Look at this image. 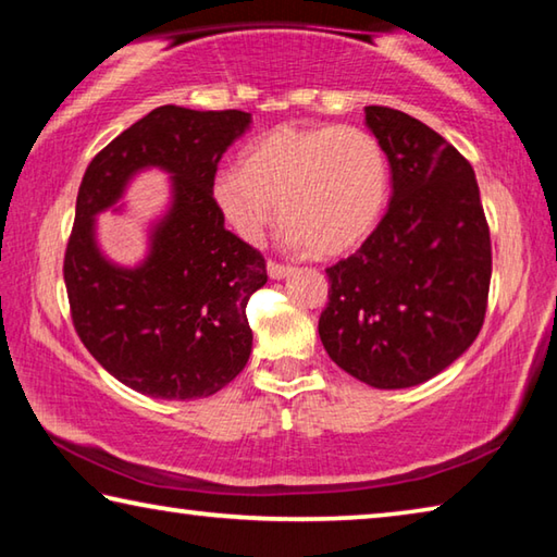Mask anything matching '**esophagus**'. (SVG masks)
I'll return each instance as SVG.
<instances>
[{
	"mask_svg": "<svg viewBox=\"0 0 557 557\" xmlns=\"http://www.w3.org/2000/svg\"><path fill=\"white\" fill-rule=\"evenodd\" d=\"M292 272V268L289 265H282V262H277V260H268V275L272 277V280H282V277H287Z\"/></svg>",
	"mask_w": 557,
	"mask_h": 557,
	"instance_id": "1",
	"label": "esophagus"
}]
</instances>
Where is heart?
<instances>
[{"label":"heart","mask_w":557,"mask_h":557,"mask_svg":"<svg viewBox=\"0 0 557 557\" xmlns=\"http://www.w3.org/2000/svg\"><path fill=\"white\" fill-rule=\"evenodd\" d=\"M391 194V164L369 129L280 125L221 169L211 199L245 243H260L277 206L282 235L319 258L354 250L379 225Z\"/></svg>","instance_id":"obj_1"}]
</instances>
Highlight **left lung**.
<instances>
[{
  "instance_id": "1",
  "label": "left lung",
  "mask_w": 557,
  "mask_h": 557,
  "mask_svg": "<svg viewBox=\"0 0 557 557\" xmlns=\"http://www.w3.org/2000/svg\"><path fill=\"white\" fill-rule=\"evenodd\" d=\"M366 125L393 174L388 211L351 258L326 268L319 338L373 388H410L445 371L482 332L492 238L474 169L400 110L369 106Z\"/></svg>"
}]
</instances>
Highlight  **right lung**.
Instances as JSON below:
<instances>
[{
	"mask_svg": "<svg viewBox=\"0 0 557 557\" xmlns=\"http://www.w3.org/2000/svg\"><path fill=\"white\" fill-rule=\"evenodd\" d=\"M248 125L243 110L162 106L102 147L83 174L63 258L75 334L102 369L149 398H209L250 358L245 307L268 282L265 258L225 231L211 199L221 157ZM145 165L175 174V203L148 260L125 271L99 256L91 215Z\"/></svg>",
	"mask_w": 557,
	"mask_h": 557,
	"instance_id": "right-lung-1",
	"label": "right lung"
}]
</instances>
